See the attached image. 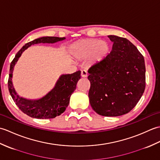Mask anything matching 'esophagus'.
<instances>
[{
  "label": "esophagus",
  "mask_w": 160,
  "mask_h": 160,
  "mask_svg": "<svg viewBox=\"0 0 160 160\" xmlns=\"http://www.w3.org/2000/svg\"><path fill=\"white\" fill-rule=\"evenodd\" d=\"M81 76H82V78H87V72L86 70H82L81 71Z\"/></svg>",
  "instance_id": "34e87169"
}]
</instances>
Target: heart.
I'll return each mask as SVG.
<instances>
[{"label":"heart","mask_w":160,"mask_h":160,"mask_svg":"<svg viewBox=\"0 0 160 160\" xmlns=\"http://www.w3.org/2000/svg\"><path fill=\"white\" fill-rule=\"evenodd\" d=\"M109 51L108 44L98 39H89L78 42L73 47V54L78 58L84 59L90 56V61L98 62L107 56Z\"/></svg>","instance_id":"obj_1"}]
</instances>
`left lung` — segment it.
I'll return each mask as SVG.
<instances>
[{
  "instance_id": "1",
  "label": "left lung",
  "mask_w": 160,
  "mask_h": 160,
  "mask_svg": "<svg viewBox=\"0 0 160 160\" xmlns=\"http://www.w3.org/2000/svg\"><path fill=\"white\" fill-rule=\"evenodd\" d=\"M113 42L104 58L91 66L88 73L91 107L102 116L128 113L140 100L146 86L143 56L128 40L108 36Z\"/></svg>"
}]
</instances>
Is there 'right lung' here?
<instances>
[{
	"mask_svg": "<svg viewBox=\"0 0 160 160\" xmlns=\"http://www.w3.org/2000/svg\"><path fill=\"white\" fill-rule=\"evenodd\" d=\"M65 39L59 37L45 36L28 42L16 54L10 64L8 89L12 99L24 113L38 119L54 118L62 114L69 104L71 94L76 90L78 81L80 79V71L71 74H63L56 82L55 87L45 96L38 100H29L19 96L13 88L12 76L13 68L22 52L32 45L38 43H55Z\"/></svg>",
	"mask_w": 160,
	"mask_h": 160,
	"instance_id": "1",
	"label": "right lung"
}]
</instances>
